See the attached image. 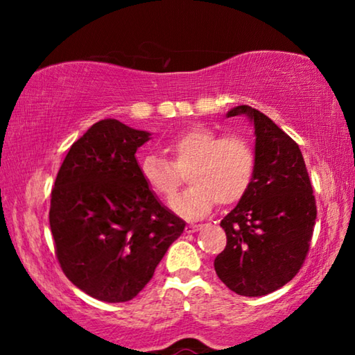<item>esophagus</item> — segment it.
<instances>
[{"instance_id": "34e87169", "label": "esophagus", "mask_w": 355, "mask_h": 355, "mask_svg": "<svg viewBox=\"0 0 355 355\" xmlns=\"http://www.w3.org/2000/svg\"><path fill=\"white\" fill-rule=\"evenodd\" d=\"M203 225H200V224H188L184 227V232L186 233H194V232H197V230H200Z\"/></svg>"}]
</instances>
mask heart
Segmentation results:
<instances>
[{"label": "heart", "instance_id": "b5f03b06", "mask_svg": "<svg viewBox=\"0 0 355 355\" xmlns=\"http://www.w3.org/2000/svg\"><path fill=\"white\" fill-rule=\"evenodd\" d=\"M164 156L147 152L139 156V173L147 188L163 199L175 194L182 173H188V189L171 202L184 219H199L219 205L241 200L254 175V150L241 136H222L208 127H191L166 142Z\"/></svg>", "mask_w": 355, "mask_h": 355}]
</instances>
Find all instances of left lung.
Wrapping results in <instances>:
<instances>
[{
	"mask_svg": "<svg viewBox=\"0 0 355 355\" xmlns=\"http://www.w3.org/2000/svg\"><path fill=\"white\" fill-rule=\"evenodd\" d=\"M255 130V166L249 189L220 220L227 245L214 258L218 277L239 296H264L288 284L307 257L316 202L300 148L255 107L239 105Z\"/></svg>",
	"mask_w": 355,
	"mask_h": 355,
	"instance_id": "1",
	"label": "left lung"
}]
</instances>
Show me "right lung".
Listing matches in <instances>:
<instances>
[{
	"instance_id": "add662e5",
	"label": "right lung",
	"mask_w": 355,
	"mask_h": 355,
	"mask_svg": "<svg viewBox=\"0 0 355 355\" xmlns=\"http://www.w3.org/2000/svg\"><path fill=\"white\" fill-rule=\"evenodd\" d=\"M150 136L116 119L94 123L70 147L51 191L59 264L103 302L133 299L186 225L141 178L136 152Z\"/></svg>"
}]
</instances>
